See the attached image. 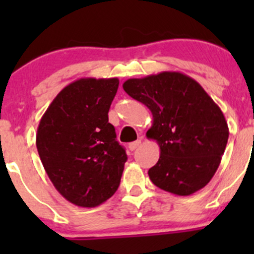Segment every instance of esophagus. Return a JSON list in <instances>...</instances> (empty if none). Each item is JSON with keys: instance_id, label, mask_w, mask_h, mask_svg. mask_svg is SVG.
Masks as SVG:
<instances>
[{"instance_id": "34e87169", "label": "esophagus", "mask_w": 254, "mask_h": 254, "mask_svg": "<svg viewBox=\"0 0 254 254\" xmlns=\"http://www.w3.org/2000/svg\"><path fill=\"white\" fill-rule=\"evenodd\" d=\"M140 145H141V141H140V140H137V141H134V142H130L129 143L130 151H135Z\"/></svg>"}]
</instances>
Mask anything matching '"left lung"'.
Masks as SVG:
<instances>
[{"mask_svg": "<svg viewBox=\"0 0 254 254\" xmlns=\"http://www.w3.org/2000/svg\"><path fill=\"white\" fill-rule=\"evenodd\" d=\"M124 91L152 113L147 139L160 146V158L148 170L158 188L186 196L200 190L219 168L229 140L220 107L191 77L163 71L129 78Z\"/></svg>", "mask_w": 254, "mask_h": 254, "instance_id": "left-lung-1", "label": "left lung"}]
</instances>
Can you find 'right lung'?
Masks as SVG:
<instances>
[{"label": "right lung", "mask_w": 254, "mask_h": 254, "mask_svg": "<svg viewBox=\"0 0 254 254\" xmlns=\"http://www.w3.org/2000/svg\"><path fill=\"white\" fill-rule=\"evenodd\" d=\"M119 79L79 78L54 98L42 117L37 148L56 190L81 207L108 200L120 184L127 157L108 112Z\"/></svg>", "instance_id": "add662e5"}]
</instances>
